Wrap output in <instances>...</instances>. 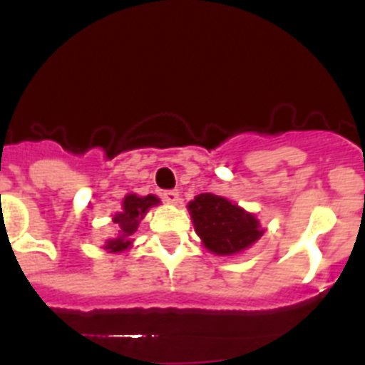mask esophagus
I'll use <instances>...</instances> for the list:
<instances>
[{
	"instance_id": "esophagus-1",
	"label": "esophagus",
	"mask_w": 365,
	"mask_h": 365,
	"mask_svg": "<svg viewBox=\"0 0 365 365\" xmlns=\"http://www.w3.org/2000/svg\"><path fill=\"white\" fill-rule=\"evenodd\" d=\"M163 199L170 205H177L180 201V195L177 190H166V192H163Z\"/></svg>"
}]
</instances>
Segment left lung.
Returning a JSON list of instances; mask_svg holds the SVG:
<instances>
[{
	"label": "left lung",
	"instance_id": "1",
	"mask_svg": "<svg viewBox=\"0 0 365 365\" xmlns=\"http://www.w3.org/2000/svg\"><path fill=\"white\" fill-rule=\"evenodd\" d=\"M188 210L202 245L215 256L243 252L265 232L256 215L214 193L197 195L188 202Z\"/></svg>",
	"mask_w": 365,
	"mask_h": 365
}]
</instances>
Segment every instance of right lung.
Listing matches in <instances>:
<instances>
[{
  "instance_id": "1",
  "label": "right lung",
  "mask_w": 365,
  "mask_h": 365,
  "mask_svg": "<svg viewBox=\"0 0 365 365\" xmlns=\"http://www.w3.org/2000/svg\"><path fill=\"white\" fill-rule=\"evenodd\" d=\"M159 202L160 201L155 195H146V197H138L135 193L125 195L124 201H122V212L115 214V217H113V222H115L118 234L106 241V250L108 252L128 250L131 247V241H133L131 235L137 232L138 222L143 221L151 206L159 205Z\"/></svg>"
}]
</instances>
